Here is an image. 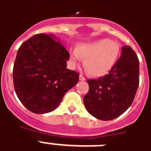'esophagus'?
<instances>
[{"mask_svg": "<svg viewBox=\"0 0 151 151\" xmlns=\"http://www.w3.org/2000/svg\"><path fill=\"white\" fill-rule=\"evenodd\" d=\"M79 79H80V81H85V78L83 77L81 74L80 76H79Z\"/></svg>", "mask_w": 151, "mask_h": 151, "instance_id": "esophagus-1", "label": "esophagus"}]
</instances>
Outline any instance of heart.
<instances>
[{"label": "heart", "instance_id": "heart-1", "mask_svg": "<svg viewBox=\"0 0 151 151\" xmlns=\"http://www.w3.org/2000/svg\"><path fill=\"white\" fill-rule=\"evenodd\" d=\"M120 52L118 44L103 38L78 45L76 51L70 52V57L74 63H78L82 58L86 73L93 78H101L114 66Z\"/></svg>", "mask_w": 151, "mask_h": 151}]
</instances>
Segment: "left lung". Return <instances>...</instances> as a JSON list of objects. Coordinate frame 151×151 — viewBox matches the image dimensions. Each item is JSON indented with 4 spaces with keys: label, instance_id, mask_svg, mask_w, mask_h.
I'll return each instance as SVG.
<instances>
[{
    "label": "left lung",
    "instance_id": "1",
    "mask_svg": "<svg viewBox=\"0 0 151 151\" xmlns=\"http://www.w3.org/2000/svg\"><path fill=\"white\" fill-rule=\"evenodd\" d=\"M87 82L89 90L83 100L88 112L102 121L119 117L132 105L138 89L139 63L136 52L130 46H123L109 73Z\"/></svg>",
    "mask_w": 151,
    "mask_h": 151
}]
</instances>
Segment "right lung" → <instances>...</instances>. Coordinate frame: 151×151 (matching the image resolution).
<instances>
[{
  "label": "right lung",
  "instance_id": "add662e5",
  "mask_svg": "<svg viewBox=\"0 0 151 151\" xmlns=\"http://www.w3.org/2000/svg\"><path fill=\"white\" fill-rule=\"evenodd\" d=\"M53 34H35L22 44L13 66L15 93L25 107L45 114L59 106L64 95L79 80L66 69L70 54Z\"/></svg>",
  "mask_w": 151,
  "mask_h": 151
}]
</instances>
